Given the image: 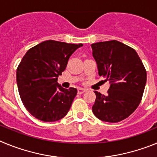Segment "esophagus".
Here are the masks:
<instances>
[{"mask_svg":"<svg viewBox=\"0 0 157 157\" xmlns=\"http://www.w3.org/2000/svg\"><path fill=\"white\" fill-rule=\"evenodd\" d=\"M86 91V89H82V88L78 89V94H83V93H85Z\"/></svg>","mask_w":157,"mask_h":157,"instance_id":"34e87169","label":"esophagus"}]
</instances>
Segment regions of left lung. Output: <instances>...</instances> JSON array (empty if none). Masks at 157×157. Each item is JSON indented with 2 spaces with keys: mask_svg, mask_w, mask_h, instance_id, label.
Masks as SVG:
<instances>
[{
  "mask_svg": "<svg viewBox=\"0 0 157 157\" xmlns=\"http://www.w3.org/2000/svg\"><path fill=\"white\" fill-rule=\"evenodd\" d=\"M91 47L98 74L110 83L107 95L94 91L93 112L102 121H122L141 102L146 83L145 67L134 48L116 40L94 43Z\"/></svg>",
  "mask_w": 157,
  "mask_h": 157,
  "instance_id": "obj_1",
  "label": "left lung"
}]
</instances>
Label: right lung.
Listing matches in <instances>:
<instances>
[{
    "mask_svg": "<svg viewBox=\"0 0 157 157\" xmlns=\"http://www.w3.org/2000/svg\"><path fill=\"white\" fill-rule=\"evenodd\" d=\"M82 45L48 40L30 48L23 57L16 71L19 94L25 108L37 120L55 122L68 112L77 90L63 88L58 76Z\"/></svg>",
    "mask_w": 157,
    "mask_h": 157,
    "instance_id": "obj_1",
    "label": "right lung"
}]
</instances>
